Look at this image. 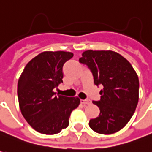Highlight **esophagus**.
<instances>
[{
	"label": "esophagus",
	"instance_id": "esophagus-1",
	"mask_svg": "<svg viewBox=\"0 0 152 152\" xmlns=\"http://www.w3.org/2000/svg\"><path fill=\"white\" fill-rule=\"evenodd\" d=\"M81 102L83 105H87V104H90V103H91V101H90V100H84V99H81Z\"/></svg>",
	"mask_w": 152,
	"mask_h": 152
}]
</instances>
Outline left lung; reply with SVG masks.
<instances>
[{"instance_id": "8db88e82", "label": "left lung", "mask_w": 152, "mask_h": 152, "mask_svg": "<svg viewBox=\"0 0 152 152\" xmlns=\"http://www.w3.org/2000/svg\"><path fill=\"white\" fill-rule=\"evenodd\" d=\"M91 70L95 85H101L100 109L89 121L95 132L110 134L123 129L133 116L139 101V78L130 63L112 50H86L79 59Z\"/></svg>"}]
</instances>
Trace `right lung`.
Instances as JSON below:
<instances>
[{
  "label": "right lung",
  "instance_id": "add662e5",
  "mask_svg": "<svg viewBox=\"0 0 152 152\" xmlns=\"http://www.w3.org/2000/svg\"><path fill=\"white\" fill-rule=\"evenodd\" d=\"M73 57L66 51H45L29 61L19 77L18 97L20 110L36 131L60 133L69 125L72 110L79 106L77 97L55 96L63 78V66Z\"/></svg>",
  "mask_w": 152,
  "mask_h": 152
}]
</instances>
